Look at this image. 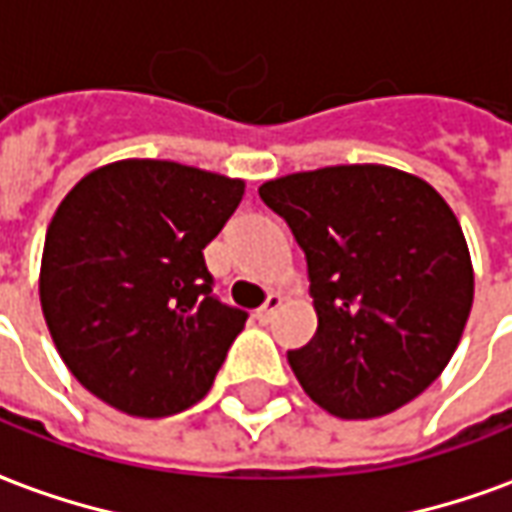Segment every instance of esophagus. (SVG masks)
I'll list each match as a JSON object with an SVG mask.
<instances>
[{
	"label": "esophagus",
	"instance_id": "esophagus-1",
	"mask_svg": "<svg viewBox=\"0 0 512 512\" xmlns=\"http://www.w3.org/2000/svg\"><path fill=\"white\" fill-rule=\"evenodd\" d=\"M281 303H284V295H281V292H270V295H267V301H264V306H259L256 317H259L262 323H267V320L281 309Z\"/></svg>",
	"mask_w": 512,
	"mask_h": 512
}]
</instances>
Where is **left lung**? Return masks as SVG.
Masks as SVG:
<instances>
[{
	"mask_svg": "<svg viewBox=\"0 0 512 512\" xmlns=\"http://www.w3.org/2000/svg\"><path fill=\"white\" fill-rule=\"evenodd\" d=\"M306 253L317 331L290 351L306 396L365 421L410 404L454 357L474 303L463 228L424 178L340 164L259 186Z\"/></svg>",
	"mask_w": 512,
	"mask_h": 512,
	"instance_id": "1",
	"label": "left lung"
}]
</instances>
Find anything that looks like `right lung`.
<instances>
[{
  "label": "right lung",
  "instance_id": "add662e5",
  "mask_svg": "<svg viewBox=\"0 0 512 512\" xmlns=\"http://www.w3.org/2000/svg\"><path fill=\"white\" fill-rule=\"evenodd\" d=\"M242 195V178L125 158L63 197L38 295L52 343L88 393L133 418H167L209 393L248 315L211 295L203 248Z\"/></svg>",
  "mask_w": 512,
  "mask_h": 512
}]
</instances>
